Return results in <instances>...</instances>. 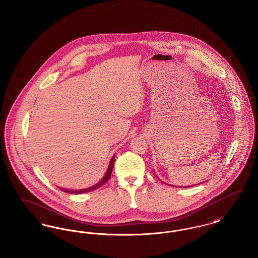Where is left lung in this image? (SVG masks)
Listing matches in <instances>:
<instances>
[{
	"label": "left lung",
	"instance_id": "8db88e82",
	"mask_svg": "<svg viewBox=\"0 0 258 258\" xmlns=\"http://www.w3.org/2000/svg\"><path fill=\"white\" fill-rule=\"evenodd\" d=\"M184 187H188V186H184Z\"/></svg>",
	"mask_w": 258,
	"mask_h": 258
}]
</instances>
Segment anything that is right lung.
Instances as JSON below:
<instances>
[{"instance_id":"obj_1","label":"right lung","mask_w":258,"mask_h":258,"mask_svg":"<svg viewBox=\"0 0 258 258\" xmlns=\"http://www.w3.org/2000/svg\"><path fill=\"white\" fill-rule=\"evenodd\" d=\"M114 159H115V158L113 157V158H112V160H111L110 163H109L108 169H107V171H106L105 175H104V177L100 180V182H98V184H96L95 185L91 186V187H87V188H84V189H78V190L68 189V188H61V187H59V188L61 189L62 191H64V192H68V194H75V195H81V194H85V192H89V191H92V190L97 189V188H98L99 186H101L102 184H104L106 181H108V180H109V178H110L111 176V173H112V169H113Z\"/></svg>"}]
</instances>
